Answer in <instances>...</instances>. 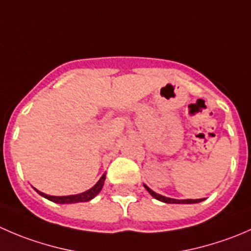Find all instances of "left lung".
Here are the masks:
<instances>
[{"instance_id":"left-lung-1","label":"left lung","mask_w":251,"mask_h":251,"mask_svg":"<svg viewBox=\"0 0 251 251\" xmlns=\"http://www.w3.org/2000/svg\"><path fill=\"white\" fill-rule=\"evenodd\" d=\"M144 188H146L147 191L149 192V194H151L153 198L158 199V201H163V203H168V204H194V203H201V201H203V199H181V201H178V199L168 198V197H164V196H161V194L155 193V192L151 191V189L149 188L148 186H146V184H144Z\"/></svg>"}]
</instances>
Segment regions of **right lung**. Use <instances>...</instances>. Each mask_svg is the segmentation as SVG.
Returning <instances> with one entry per match:
<instances>
[{
  "label": "right lung",
  "instance_id": "obj_1",
  "mask_svg": "<svg viewBox=\"0 0 251 251\" xmlns=\"http://www.w3.org/2000/svg\"><path fill=\"white\" fill-rule=\"evenodd\" d=\"M104 179H105V174H103V176L100 177V181L90 188L88 191L83 192V193L80 194H74V196H63V197H54V196H48V194L42 193V192L37 191L36 188H34L40 196H42L44 198L48 199V201H53V203H57V204H74V203H82V201H88L91 199L95 198L100 191H102L103 186H104Z\"/></svg>",
  "mask_w": 251,
  "mask_h": 251
}]
</instances>
